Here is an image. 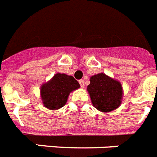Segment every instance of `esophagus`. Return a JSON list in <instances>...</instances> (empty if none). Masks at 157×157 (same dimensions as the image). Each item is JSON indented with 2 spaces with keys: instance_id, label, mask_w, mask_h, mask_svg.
Here are the masks:
<instances>
[{
  "instance_id": "obj_1",
  "label": "esophagus",
  "mask_w": 157,
  "mask_h": 157,
  "mask_svg": "<svg viewBox=\"0 0 157 157\" xmlns=\"http://www.w3.org/2000/svg\"><path fill=\"white\" fill-rule=\"evenodd\" d=\"M79 83H80L81 88H84V87H85V81H84V80H80V81H79Z\"/></svg>"
}]
</instances>
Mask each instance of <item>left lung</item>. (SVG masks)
I'll return each instance as SVG.
<instances>
[{"label":"left lung","instance_id":"8db88e82","mask_svg":"<svg viewBox=\"0 0 157 157\" xmlns=\"http://www.w3.org/2000/svg\"><path fill=\"white\" fill-rule=\"evenodd\" d=\"M87 90L93 106L102 113L115 110L122 102L123 88L121 82L105 73L91 76Z\"/></svg>","mask_w":157,"mask_h":157}]
</instances>
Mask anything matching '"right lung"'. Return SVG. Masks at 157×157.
<instances>
[{"mask_svg":"<svg viewBox=\"0 0 157 157\" xmlns=\"http://www.w3.org/2000/svg\"><path fill=\"white\" fill-rule=\"evenodd\" d=\"M80 88V84L72 76L56 73L40 86V97L45 108L52 110L62 108L71 92Z\"/></svg>","mask_w":157,"mask_h":157,"instance_id":"1","label":"right lung"}]
</instances>
